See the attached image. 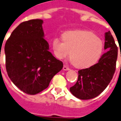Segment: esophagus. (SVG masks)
Instances as JSON below:
<instances>
[{"label": "esophagus", "mask_w": 121, "mask_h": 121, "mask_svg": "<svg viewBox=\"0 0 121 121\" xmlns=\"http://www.w3.org/2000/svg\"><path fill=\"white\" fill-rule=\"evenodd\" d=\"M63 70H69L70 69L68 67H67L66 65H64V67H63Z\"/></svg>", "instance_id": "1"}]
</instances>
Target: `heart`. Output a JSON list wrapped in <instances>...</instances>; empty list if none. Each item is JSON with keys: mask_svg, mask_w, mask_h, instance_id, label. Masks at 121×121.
<instances>
[{"mask_svg": "<svg viewBox=\"0 0 121 121\" xmlns=\"http://www.w3.org/2000/svg\"><path fill=\"white\" fill-rule=\"evenodd\" d=\"M62 40L54 39L52 47L57 59L69 55L72 62L78 69H86L95 65L103 50L101 39L88 30L67 31L62 35Z\"/></svg>", "mask_w": 121, "mask_h": 121, "instance_id": "obj_1", "label": "heart"}]
</instances>
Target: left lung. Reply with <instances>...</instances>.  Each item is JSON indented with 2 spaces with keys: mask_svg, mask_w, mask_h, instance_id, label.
<instances>
[{
  "mask_svg": "<svg viewBox=\"0 0 121 121\" xmlns=\"http://www.w3.org/2000/svg\"><path fill=\"white\" fill-rule=\"evenodd\" d=\"M104 48L108 51L102 55L98 62L89 68L80 70L77 82L70 88L72 94L78 99H90L98 96L113 77L118 49L109 31L105 33Z\"/></svg>",
  "mask_w": 121,
  "mask_h": 121,
  "instance_id": "left-lung-1",
  "label": "left lung"
}]
</instances>
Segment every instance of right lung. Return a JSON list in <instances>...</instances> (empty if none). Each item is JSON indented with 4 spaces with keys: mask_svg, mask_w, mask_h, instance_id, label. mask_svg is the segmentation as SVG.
Returning <instances> with one entry per match:
<instances>
[{
    "mask_svg": "<svg viewBox=\"0 0 121 121\" xmlns=\"http://www.w3.org/2000/svg\"><path fill=\"white\" fill-rule=\"evenodd\" d=\"M43 23L40 19L22 22L5 45L8 75L15 85L28 95H36L47 88L63 67L62 62L49 51Z\"/></svg>",
    "mask_w": 121,
    "mask_h": 121,
    "instance_id": "right-lung-1",
    "label": "right lung"
}]
</instances>
